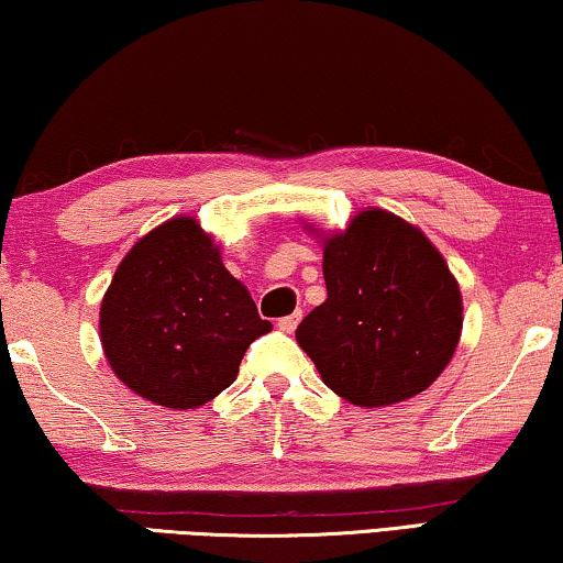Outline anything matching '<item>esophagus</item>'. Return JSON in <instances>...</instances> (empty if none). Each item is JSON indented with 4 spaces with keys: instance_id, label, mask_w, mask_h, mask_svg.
Here are the masks:
<instances>
[{
    "instance_id": "obj_1",
    "label": "esophagus",
    "mask_w": 563,
    "mask_h": 563,
    "mask_svg": "<svg viewBox=\"0 0 563 563\" xmlns=\"http://www.w3.org/2000/svg\"><path fill=\"white\" fill-rule=\"evenodd\" d=\"M298 321H300V313H292V316H283L280 321H278V329L283 331V333H292L296 331V325H298Z\"/></svg>"
}]
</instances>
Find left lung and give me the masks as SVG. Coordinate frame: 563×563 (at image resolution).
Instances as JSON below:
<instances>
[{"mask_svg": "<svg viewBox=\"0 0 563 563\" xmlns=\"http://www.w3.org/2000/svg\"><path fill=\"white\" fill-rule=\"evenodd\" d=\"M329 298L296 339L323 384L356 407H389L444 372L463 331V296L427 234L368 207L343 232L321 234Z\"/></svg>", "mask_w": 563, "mask_h": 563, "instance_id": "left-lung-1", "label": "left lung"}]
</instances>
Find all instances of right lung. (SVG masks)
I'll return each mask as SVG.
<instances>
[{
    "label": "right lung",
    "instance_id": "right-lung-1",
    "mask_svg": "<svg viewBox=\"0 0 563 563\" xmlns=\"http://www.w3.org/2000/svg\"><path fill=\"white\" fill-rule=\"evenodd\" d=\"M271 329L212 234L184 214L125 253L100 303L113 374L169 409H197L228 389L250 343Z\"/></svg>",
    "mask_w": 563,
    "mask_h": 563
}]
</instances>
